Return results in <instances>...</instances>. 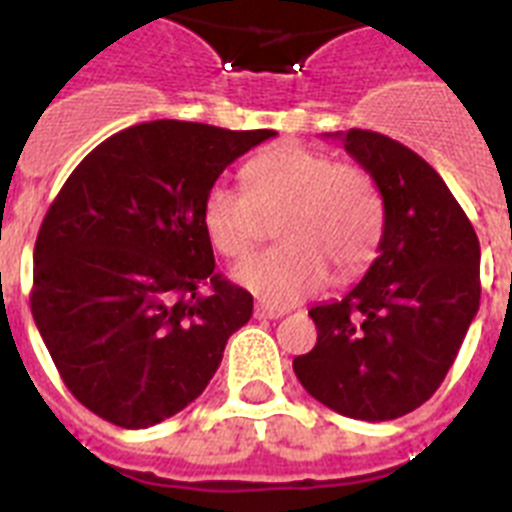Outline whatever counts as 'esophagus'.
<instances>
[{"label":"esophagus","mask_w":512,"mask_h":512,"mask_svg":"<svg viewBox=\"0 0 512 512\" xmlns=\"http://www.w3.org/2000/svg\"><path fill=\"white\" fill-rule=\"evenodd\" d=\"M286 314V309H281V306H270V304H257L255 306V317L257 319H278Z\"/></svg>","instance_id":"34e87169"}]
</instances>
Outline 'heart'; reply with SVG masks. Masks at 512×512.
<instances>
[{"instance_id": "obj_1", "label": "heart", "mask_w": 512, "mask_h": 512, "mask_svg": "<svg viewBox=\"0 0 512 512\" xmlns=\"http://www.w3.org/2000/svg\"><path fill=\"white\" fill-rule=\"evenodd\" d=\"M244 193L216 182L203 198L201 221L219 255L239 260L260 242L265 221L281 247L234 268V281L275 306H288L330 281L363 273L384 234V203L363 167L335 162L301 144H281L250 159Z\"/></svg>"}]
</instances>
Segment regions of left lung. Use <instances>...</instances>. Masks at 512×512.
Returning <instances> with one entry per match:
<instances>
[{"mask_svg": "<svg viewBox=\"0 0 512 512\" xmlns=\"http://www.w3.org/2000/svg\"><path fill=\"white\" fill-rule=\"evenodd\" d=\"M384 201L379 257L340 301L309 311L317 345L301 386L353 420H397L428 402L479 309V239L441 175L384 133H335Z\"/></svg>", "mask_w": 512, "mask_h": 512, "instance_id": "obj_1", "label": "left lung"}]
</instances>
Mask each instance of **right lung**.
I'll return each mask as SVG.
<instances>
[{
	"instance_id": "add662e5",
	"label": "right lung",
	"mask_w": 512,
	"mask_h": 512,
	"mask_svg": "<svg viewBox=\"0 0 512 512\" xmlns=\"http://www.w3.org/2000/svg\"><path fill=\"white\" fill-rule=\"evenodd\" d=\"M275 131L151 121L92 149L48 208L30 309L66 389L139 430L203 394L252 296L213 273L203 198Z\"/></svg>"
}]
</instances>
